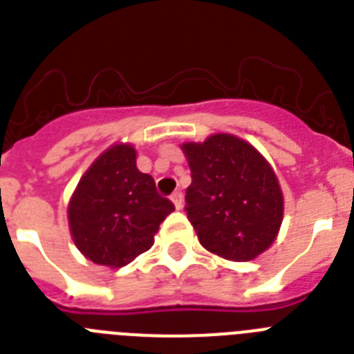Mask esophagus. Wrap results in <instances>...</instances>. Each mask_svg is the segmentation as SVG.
<instances>
[{
	"label": "esophagus",
	"mask_w": 354,
	"mask_h": 354,
	"mask_svg": "<svg viewBox=\"0 0 354 354\" xmlns=\"http://www.w3.org/2000/svg\"><path fill=\"white\" fill-rule=\"evenodd\" d=\"M171 200H172V203H174V207H176V209H182V207H183V194H182V191H174V192H172Z\"/></svg>",
	"instance_id": "34e87169"
}]
</instances>
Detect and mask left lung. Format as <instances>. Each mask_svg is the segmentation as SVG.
<instances>
[{
    "label": "left lung",
    "mask_w": 354,
    "mask_h": 354,
    "mask_svg": "<svg viewBox=\"0 0 354 354\" xmlns=\"http://www.w3.org/2000/svg\"><path fill=\"white\" fill-rule=\"evenodd\" d=\"M182 149L192 178L185 212L201 245L230 261L263 254L283 221V194L268 162L225 133Z\"/></svg>",
    "instance_id": "left-lung-1"
}]
</instances>
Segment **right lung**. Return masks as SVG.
Here are the masks:
<instances>
[{"label": "right lung", "instance_id": "obj_1", "mask_svg": "<svg viewBox=\"0 0 354 354\" xmlns=\"http://www.w3.org/2000/svg\"><path fill=\"white\" fill-rule=\"evenodd\" d=\"M174 210L149 174L136 169L131 145H115L95 160L68 207L77 248L95 264L120 268L147 252L160 223Z\"/></svg>", "mask_w": 354, "mask_h": 354}]
</instances>
